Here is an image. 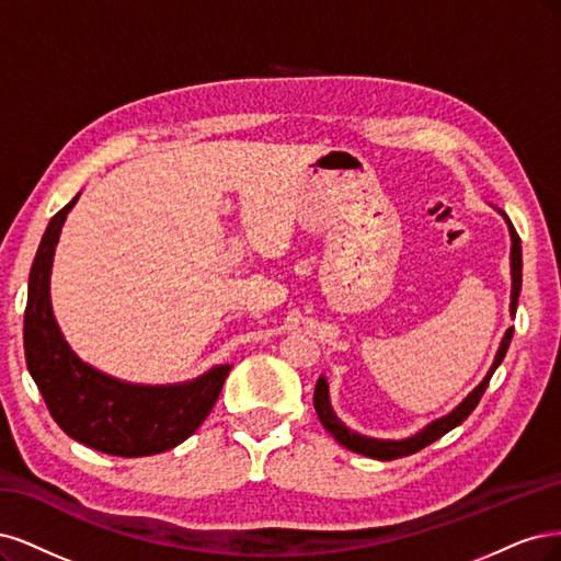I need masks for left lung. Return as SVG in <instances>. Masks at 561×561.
<instances>
[{
  "label": "left lung",
  "mask_w": 561,
  "mask_h": 561,
  "mask_svg": "<svg viewBox=\"0 0 561 561\" xmlns=\"http://www.w3.org/2000/svg\"><path fill=\"white\" fill-rule=\"evenodd\" d=\"M499 214H503L499 209ZM505 224H508V230H511V240H513V247H511V275H513V291H511V314H515L517 310V298H519V291H522V244H519V234L515 232L513 224L508 216L503 214ZM513 340V329L505 331L503 340H501V347L494 356V364L490 368V373L484 375L482 382L466 396V399L451 410L449 414H445V417L431 422L428 426H424L420 433H414V436L410 438H403V440H377V438H368V436H360V433H354L352 428H347L345 424H342L335 412L331 408V401H329V382L327 377H319V382L314 387V410L319 414V422L327 426V431L331 433V436L342 445L347 447L352 451H356V455H364V457H370V459H379V461H391V459H401V457H408V455H414V451L424 449L426 445H431L433 440H438L440 436H445L447 431H451L455 426H459L468 414H471L476 410V405L480 403L482 393L486 389V385H490V379L494 375V370L501 366V360L505 356V352H508V345Z\"/></svg>",
  "instance_id": "1"
}]
</instances>
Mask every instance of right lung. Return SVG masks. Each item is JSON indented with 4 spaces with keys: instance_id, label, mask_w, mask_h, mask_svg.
<instances>
[{
    "instance_id": "add662e5",
    "label": "right lung",
    "mask_w": 561,
    "mask_h": 561,
    "mask_svg": "<svg viewBox=\"0 0 561 561\" xmlns=\"http://www.w3.org/2000/svg\"><path fill=\"white\" fill-rule=\"evenodd\" d=\"M77 201L79 195L53 216L30 270L23 329L27 370L69 438L114 457L160 455L207 420L232 366H216L182 385L144 387L104 375L71 352L53 317L50 265Z\"/></svg>"
}]
</instances>
